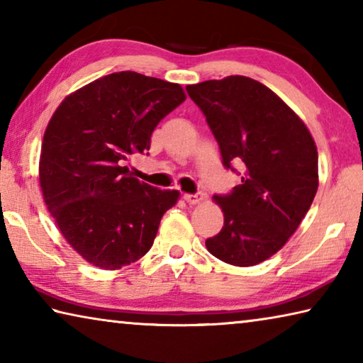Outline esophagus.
<instances>
[{
    "label": "esophagus",
    "instance_id": "esophagus-1",
    "mask_svg": "<svg viewBox=\"0 0 363 363\" xmlns=\"http://www.w3.org/2000/svg\"><path fill=\"white\" fill-rule=\"evenodd\" d=\"M184 200H186L189 205H199L205 200V195L203 194H195V195L186 194V195H184Z\"/></svg>",
    "mask_w": 363,
    "mask_h": 363
}]
</instances>
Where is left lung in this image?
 <instances>
[{
  "mask_svg": "<svg viewBox=\"0 0 363 363\" xmlns=\"http://www.w3.org/2000/svg\"><path fill=\"white\" fill-rule=\"evenodd\" d=\"M205 113L223 163H245L242 184L214 195L224 213L206 250L227 264L256 266L284 248L318 187L317 145L304 121L253 78L230 75L186 86Z\"/></svg>",
  "mask_w": 363,
  "mask_h": 363,
  "instance_id": "8db88e82",
  "label": "left lung"
}]
</instances>
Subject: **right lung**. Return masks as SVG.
Here are the masks:
<instances>
[{"label":"right lung","instance_id":"right-lung-1","mask_svg":"<svg viewBox=\"0 0 363 363\" xmlns=\"http://www.w3.org/2000/svg\"><path fill=\"white\" fill-rule=\"evenodd\" d=\"M184 101L181 84L128 70L77 89L52 113L40 155L43 200L84 261L116 270L152 248L181 195L140 182L125 162L150 149L155 126Z\"/></svg>","mask_w":363,"mask_h":363}]
</instances>
